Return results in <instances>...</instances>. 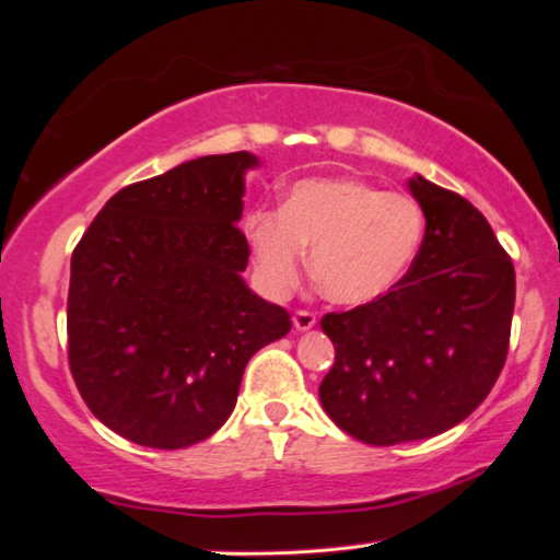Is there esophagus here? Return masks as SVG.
Masks as SVG:
<instances>
[{"label":"esophagus","mask_w":560,"mask_h":560,"mask_svg":"<svg viewBox=\"0 0 560 560\" xmlns=\"http://www.w3.org/2000/svg\"><path fill=\"white\" fill-rule=\"evenodd\" d=\"M293 326H296L299 330L314 328L316 326V314H314V311H308V308H299L296 314H293Z\"/></svg>","instance_id":"34e87169"}]
</instances>
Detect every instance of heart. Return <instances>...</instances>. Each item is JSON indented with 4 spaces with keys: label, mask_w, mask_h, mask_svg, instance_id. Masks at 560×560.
Masks as SVG:
<instances>
[{
    "label": "heart",
    "mask_w": 560,
    "mask_h": 560,
    "mask_svg": "<svg viewBox=\"0 0 560 560\" xmlns=\"http://www.w3.org/2000/svg\"><path fill=\"white\" fill-rule=\"evenodd\" d=\"M254 259L271 291L311 271L324 296L365 306L385 296L410 269L424 240V212L412 197L353 177H311L289 189L281 210L246 217Z\"/></svg>",
    "instance_id": "heart-1"
}]
</instances>
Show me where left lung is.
<instances>
[{"label":"left lung","mask_w":560,"mask_h":560,"mask_svg":"<svg viewBox=\"0 0 560 560\" xmlns=\"http://www.w3.org/2000/svg\"><path fill=\"white\" fill-rule=\"evenodd\" d=\"M424 240L395 287L320 318L336 363L318 397L365 444L428 440L485 402L506 363L516 273L489 222L462 195L410 179Z\"/></svg>","instance_id":"1"}]
</instances>
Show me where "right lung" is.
Instances as JSON below:
<instances>
[{
    "label": "right lung",
    "mask_w": 560,
    "mask_h": 560,
    "mask_svg": "<svg viewBox=\"0 0 560 560\" xmlns=\"http://www.w3.org/2000/svg\"><path fill=\"white\" fill-rule=\"evenodd\" d=\"M249 153L205 155L122 187L71 257L69 368L83 402L136 444L185 450L232 415L244 368L291 330L246 289Z\"/></svg>",
    "instance_id": "1"
}]
</instances>
